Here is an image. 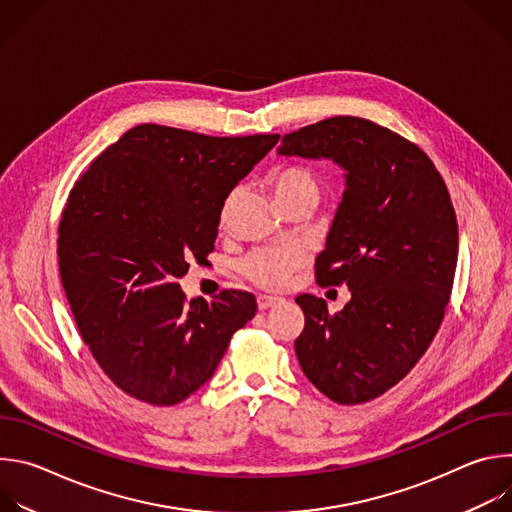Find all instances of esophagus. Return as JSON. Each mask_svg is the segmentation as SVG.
I'll return each instance as SVG.
<instances>
[{
	"label": "esophagus",
	"mask_w": 512,
	"mask_h": 512,
	"mask_svg": "<svg viewBox=\"0 0 512 512\" xmlns=\"http://www.w3.org/2000/svg\"><path fill=\"white\" fill-rule=\"evenodd\" d=\"M281 302H283L281 298H273V296H259V298H257L259 310H267V308L277 306V304H281Z\"/></svg>",
	"instance_id": "obj_1"
}]
</instances>
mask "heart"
<instances>
[{"mask_svg":"<svg viewBox=\"0 0 512 512\" xmlns=\"http://www.w3.org/2000/svg\"><path fill=\"white\" fill-rule=\"evenodd\" d=\"M275 200L281 208L300 204V202H318L320 186L316 178L304 168H283L269 178ZM225 216V212H223ZM306 261V253L300 247L285 249H259L247 257L243 271L249 279L263 287H281L291 271L298 269Z\"/></svg>","mask_w":512,"mask_h":512,"instance_id":"obj_1","label":"heart"}]
</instances>
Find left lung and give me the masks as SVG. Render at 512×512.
I'll use <instances>...</instances> for the list:
<instances>
[{
  "label": "left lung",
  "mask_w": 512,
  "mask_h": 512,
  "mask_svg": "<svg viewBox=\"0 0 512 512\" xmlns=\"http://www.w3.org/2000/svg\"><path fill=\"white\" fill-rule=\"evenodd\" d=\"M277 154L344 170L316 277L346 283L350 302L330 314L322 298L298 296L306 326L296 354L328 399L367 403L415 367L444 320L458 263L450 192L417 145L360 117L287 133Z\"/></svg>",
  "instance_id": "left-lung-1"
}]
</instances>
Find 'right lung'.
Segmentation results:
<instances>
[{"mask_svg": "<svg viewBox=\"0 0 512 512\" xmlns=\"http://www.w3.org/2000/svg\"><path fill=\"white\" fill-rule=\"evenodd\" d=\"M277 139L143 123L70 190L58 227L62 285L83 340L127 395L158 407L184 401L255 316L249 291L188 302L176 281L214 251L227 196Z\"/></svg>", "mask_w": 512, "mask_h": 512, "instance_id": "obj_1", "label": "right lung"}]
</instances>
